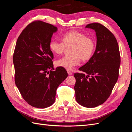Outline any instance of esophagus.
<instances>
[{"label":"esophagus","mask_w":132,"mask_h":132,"mask_svg":"<svg viewBox=\"0 0 132 132\" xmlns=\"http://www.w3.org/2000/svg\"><path fill=\"white\" fill-rule=\"evenodd\" d=\"M67 72H68V74L69 75H72V74H73L72 72H71V71H70V70H68V69H67Z\"/></svg>","instance_id":"esophagus-1"}]
</instances>
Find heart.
<instances>
[{
    "label": "heart",
    "mask_w": 132,
    "mask_h": 132,
    "mask_svg": "<svg viewBox=\"0 0 132 132\" xmlns=\"http://www.w3.org/2000/svg\"><path fill=\"white\" fill-rule=\"evenodd\" d=\"M62 42L51 40L49 43L50 51L54 54H62L67 48H70L69 55L63 57L55 62V65L67 69H71L82 61L89 60L94 54L95 41L91 37L76 30L67 32L61 37Z\"/></svg>",
    "instance_id": "1"
}]
</instances>
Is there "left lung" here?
Here are the masks:
<instances>
[{"label": "left lung", "mask_w": 132, "mask_h": 132, "mask_svg": "<svg viewBox=\"0 0 132 132\" xmlns=\"http://www.w3.org/2000/svg\"><path fill=\"white\" fill-rule=\"evenodd\" d=\"M97 36L96 48L88 62L75 73L76 100L87 108L97 107L110 97L117 81L121 56L117 39L105 26L98 22L87 24Z\"/></svg>", "instance_id": "left-lung-1"}]
</instances>
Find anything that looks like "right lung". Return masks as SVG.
I'll list each match as a JSON object with an SVG mask.
<instances>
[{"mask_svg": "<svg viewBox=\"0 0 132 132\" xmlns=\"http://www.w3.org/2000/svg\"><path fill=\"white\" fill-rule=\"evenodd\" d=\"M57 31L48 23L31 22L19 36L13 54L15 84L24 100L39 109L53 104L57 87L68 77L64 68L53 67L49 43Z\"/></svg>", "mask_w": 132, "mask_h": 132, "instance_id": "1", "label": "right lung"}]
</instances>
